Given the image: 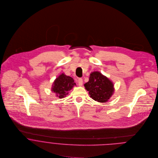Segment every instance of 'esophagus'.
Instances as JSON below:
<instances>
[{"label": "esophagus", "mask_w": 158, "mask_h": 158, "mask_svg": "<svg viewBox=\"0 0 158 158\" xmlns=\"http://www.w3.org/2000/svg\"><path fill=\"white\" fill-rule=\"evenodd\" d=\"M78 85H79L80 86H81L83 85V79H82V78H78Z\"/></svg>", "instance_id": "esophagus-1"}]
</instances>
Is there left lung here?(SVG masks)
<instances>
[{
    "label": "left lung",
    "mask_w": 158,
    "mask_h": 158,
    "mask_svg": "<svg viewBox=\"0 0 158 158\" xmlns=\"http://www.w3.org/2000/svg\"><path fill=\"white\" fill-rule=\"evenodd\" d=\"M84 86L90 97L100 103L107 102L114 92L113 82L97 71L90 73L89 81Z\"/></svg>",
    "instance_id": "left-lung-1"
}]
</instances>
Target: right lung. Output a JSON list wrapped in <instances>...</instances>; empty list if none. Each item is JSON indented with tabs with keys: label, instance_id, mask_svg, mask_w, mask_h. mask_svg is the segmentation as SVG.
Instances as JSON below:
<instances>
[{
	"label": "right lung",
	"instance_id": "right-lung-1",
	"mask_svg": "<svg viewBox=\"0 0 158 158\" xmlns=\"http://www.w3.org/2000/svg\"><path fill=\"white\" fill-rule=\"evenodd\" d=\"M75 85L76 84L74 83L73 79L63 73L55 79L51 90L56 94V97L63 98L68 95L69 91L71 90Z\"/></svg>",
	"mask_w": 158,
	"mask_h": 158
}]
</instances>
